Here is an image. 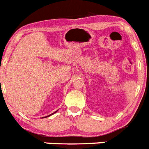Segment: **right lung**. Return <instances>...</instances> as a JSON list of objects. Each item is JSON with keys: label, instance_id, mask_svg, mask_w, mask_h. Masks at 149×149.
I'll list each match as a JSON object with an SVG mask.
<instances>
[{"label": "right lung", "instance_id": "1", "mask_svg": "<svg viewBox=\"0 0 149 149\" xmlns=\"http://www.w3.org/2000/svg\"><path fill=\"white\" fill-rule=\"evenodd\" d=\"M56 112H54V113H52V114H51V115H49V116H45V117H42V118H46V117H48V116H51V115H53V114H54L55 113H56Z\"/></svg>", "mask_w": 149, "mask_h": 149}]
</instances>
